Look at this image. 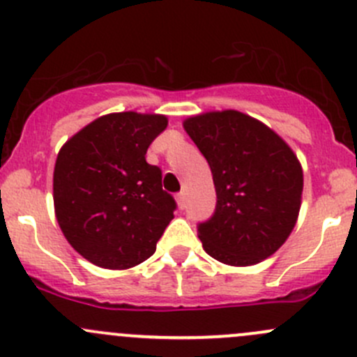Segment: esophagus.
Instances as JSON below:
<instances>
[{
    "mask_svg": "<svg viewBox=\"0 0 357 357\" xmlns=\"http://www.w3.org/2000/svg\"><path fill=\"white\" fill-rule=\"evenodd\" d=\"M176 202H178V207L181 208H185L186 207V197H185V193H178V195H176Z\"/></svg>",
    "mask_w": 357,
    "mask_h": 357,
    "instance_id": "obj_1",
    "label": "esophagus"
}]
</instances>
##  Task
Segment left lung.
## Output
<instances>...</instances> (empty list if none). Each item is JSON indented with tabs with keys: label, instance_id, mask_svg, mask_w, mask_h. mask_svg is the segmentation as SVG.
Segmentation results:
<instances>
[{
	"label": "left lung",
	"instance_id": "left-lung-1",
	"mask_svg": "<svg viewBox=\"0 0 357 357\" xmlns=\"http://www.w3.org/2000/svg\"><path fill=\"white\" fill-rule=\"evenodd\" d=\"M207 158L215 212L199 226L204 250L228 266H254L275 254L297 222L304 172L289 143L238 110H212L183 121Z\"/></svg>",
	"mask_w": 357,
	"mask_h": 357
}]
</instances>
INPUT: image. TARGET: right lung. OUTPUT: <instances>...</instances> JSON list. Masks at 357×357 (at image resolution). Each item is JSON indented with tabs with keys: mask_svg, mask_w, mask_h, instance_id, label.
Wrapping results in <instances>:
<instances>
[{
	"mask_svg": "<svg viewBox=\"0 0 357 357\" xmlns=\"http://www.w3.org/2000/svg\"><path fill=\"white\" fill-rule=\"evenodd\" d=\"M165 128L162 114L114 112L89 122L60 149L53 171L56 221L91 264H142L174 218L176 202L162 190L160 169L145 158Z\"/></svg>",
	"mask_w": 357,
	"mask_h": 357,
	"instance_id": "add662e5",
	"label": "right lung"
}]
</instances>
